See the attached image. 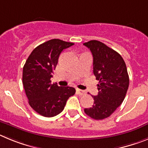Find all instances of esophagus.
Listing matches in <instances>:
<instances>
[{"instance_id": "1", "label": "esophagus", "mask_w": 148, "mask_h": 148, "mask_svg": "<svg viewBox=\"0 0 148 148\" xmlns=\"http://www.w3.org/2000/svg\"><path fill=\"white\" fill-rule=\"evenodd\" d=\"M77 94H79V95H84V94H86V91H85V90H80V89H78L77 88Z\"/></svg>"}]
</instances>
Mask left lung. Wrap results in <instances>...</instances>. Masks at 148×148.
Segmentation results:
<instances>
[{
  "mask_svg": "<svg viewBox=\"0 0 148 148\" xmlns=\"http://www.w3.org/2000/svg\"><path fill=\"white\" fill-rule=\"evenodd\" d=\"M93 55V71L99 80L97 96H92L94 105L85 108L88 116L97 120L110 116L123 102L129 86L127 67L122 56L98 40L83 43Z\"/></svg>",
  "mask_w": 148,
  "mask_h": 148,
  "instance_id": "obj_1",
  "label": "left lung"
}]
</instances>
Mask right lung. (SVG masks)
Returning a JSON list of instances; mask_svg holds the SVG:
<instances>
[{"instance_id":"right-lung-1","label":"right lung","mask_w":148,"mask_h":148,"mask_svg":"<svg viewBox=\"0 0 148 148\" xmlns=\"http://www.w3.org/2000/svg\"><path fill=\"white\" fill-rule=\"evenodd\" d=\"M73 42L52 39L32 51L23 69V85L29 106L45 117H53L62 111L68 99L76 92L74 88L51 83L52 74L60 53Z\"/></svg>"}]
</instances>
